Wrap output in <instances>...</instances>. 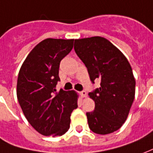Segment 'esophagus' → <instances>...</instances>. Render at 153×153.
<instances>
[{"mask_svg": "<svg viewBox=\"0 0 153 153\" xmlns=\"http://www.w3.org/2000/svg\"><path fill=\"white\" fill-rule=\"evenodd\" d=\"M80 95H81V97L85 98V97H87V92L85 91V90H83V91L80 92Z\"/></svg>", "mask_w": 153, "mask_h": 153, "instance_id": "obj_1", "label": "esophagus"}]
</instances>
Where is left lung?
<instances>
[{"label": "left lung", "instance_id": "8db88e82", "mask_svg": "<svg viewBox=\"0 0 153 153\" xmlns=\"http://www.w3.org/2000/svg\"><path fill=\"white\" fill-rule=\"evenodd\" d=\"M74 51L83 61L94 84L100 87L88 93L95 102L86 113L88 127L97 134L117 131L126 121L135 96L136 81L132 68L121 51L103 37L74 40Z\"/></svg>", "mask_w": 153, "mask_h": 153}]
</instances>
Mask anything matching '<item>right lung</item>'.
<instances>
[{"label":"right lung","instance_id":"add662e5","mask_svg":"<svg viewBox=\"0 0 153 153\" xmlns=\"http://www.w3.org/2000/svg\"><path fill=\"white\" fill-rule=\"evenodd\" d=\"M73 45L74 39H44L30 51L18 74V102L30 124L44 136L65 134L78 108L76 93L55 88L60 61Z\"/></svg>","mask_w":153,"mask_h":153}]
</instances>
